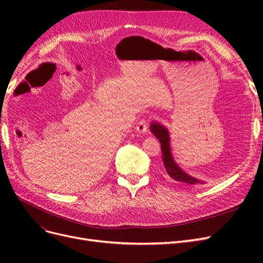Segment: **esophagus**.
I'll use <instances>...</instances> for the list:
<instances>
[{"label":"esophagus","mask_w":263,"mask_h":263,"mask_svg":"<svg viewBox=\"0 0 263 263\" xmlns=\"http://www.w3.org/2000/svg\"><path fill=\"white\" fill-rule=\"evenodd\" d=\"M136 129H137L138 133H141V134L147 133V130H148V124H147L146 119H141V121L138 123Z\"/></svg>","instance_id":"obj_1"}]
</instances>
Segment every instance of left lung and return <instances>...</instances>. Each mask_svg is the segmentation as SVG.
<instances>
[{"label": "left lung", "mask_w": 263, "mask_h": 263, "mask_svg": "<svg viewBox=\"0 0 263 263\" xmlns=\"http://www.w3.org/2000/svg\"><path fill=\"white\" fill-rule=\"evenodd\" d=\"M150 132L155 135V137L158 138L161 144L163 170L166 177L190 187H195L198 185L205 184L206 182L190 176V174H187L184 170H182L179 164L176 162V160H174L171 150L170 133L165 126L154 121L150 124Z\"/></svg>", "instance_id": "obj_1"}]
</instances>
